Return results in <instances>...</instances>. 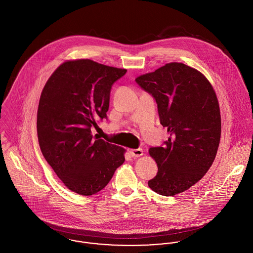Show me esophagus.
I'll list each match as a JSON object with an SVG mask.
<instances>
[{
    "instance_id": "1",
    "label": "esophagus",
    "mask_w": 253,
    "mask_h": 253,
    "mask_svg": "<svg viewBox=\"0 0 253 253\" xmlns=\"http://www.w3.org/2000/svg\"><path fill=\"white\" fill-rule=\"evenodd\" d=\"M129 154L131 157L133 158H137V157H140L143 155V150L141 148H138V149H133V150H130L129 151Z\"/></svg>"
}]
</instances>
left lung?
<instances>
[{"label":"left lung","instance_id":"obj_1","mask_svg":"<svg viewBox=\"0 0 253 253\" xmlns=\"http://www.w3.org/2000/svg\"><path fill=\"white\" fill-rule=\"evenodd\" d=\"M135 82L157 102L160 123L169 137L164 147H151L158 165L149 187L174 196L203 178L211 167L220 142L221 116L215 91L198 70L171 62Z\"/></svg>","mask_w":253,"mask_h":253}]
</instances>
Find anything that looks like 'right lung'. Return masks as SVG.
Returning <instances> with one entry per match:
<instances>
[{
    "instance_id": "add662e5",
    "label": "right lung",
    "mask_w": 253,
    "mask_h": 253,
    "mask_svg": "<svg viewBox=\"0 0 253 253\" xmlns=\"http://www.w3.org/2000/svg\"><path fill=\"white\" fill-rule=\"evenodd\" d=\"M126 73L90 59L62 63L47 80L39 102L37 132L42 156L73 192L101 191L125 162V149L91 134L106 119L113 84Z\"/></svg>"
}]
</instances>
